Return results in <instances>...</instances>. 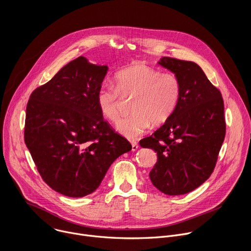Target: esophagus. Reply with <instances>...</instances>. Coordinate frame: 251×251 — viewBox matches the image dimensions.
<instances>
[{
	"mask_svg": "<svg viewBox=\"0 0 251 251\" xmlns=\"http://www.w3.org/2000/svg\"><path fill=\"white\" fill-rule=\"evenodd\" d=\"M131 145H132V151H137V149L139 148L138 143L136 141H131Z\"/></svg>",
	"mask_w": 251,
	"mask_h": 251,
	"instance_id": "34e87169",
	"label": "esophagus"
}]
</instances>
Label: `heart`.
Returning a JSON list of instances; mask_svg holds the SVG:
<instances>
[{
    "mask_svg": "<svg viewBox=\"0 0 251 251\" xmlns=\"http://www.w3.org/2000/svg\"><path fill=\"white\" fill-rule=\"evenodd\" d=\"M114 82L115 86L103 84L99 87L96 104L106 120L115 122L120 115V97L134 96L131 103L133 113L116 125L117 131L129 139L146 132L152 122L160 125L169 120L181 98V81L175 74H161L146 64L120 70Z\"/></svg>",
    "mask_w": 251,
    "mask_h": 251,
    "instance_id": "1",
    "label": "heart"
}]
</instances>
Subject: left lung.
Segmentation results:
<instances>
[{"label":"left lung","instance_id":"obj_1","mask_svg":"<svg viewBox=\"0 0 251 251\" xmlns=\"http://www.w3.org/2000/svg\"><path fill=\"white\" fill-rule=\"evenodd\" d=\"M158 64L180 79L181 98L169 120L140 146L157 153L152 184L169 196L185 195L204 183L216 166L226 136L224 100L197 63L165 56Z\"/></svg>","mask_w":251,"mask_h":251}]
</instances>
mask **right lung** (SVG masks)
<instances>
[{
    "label": "right lung",
    "mask_w": 251,
    "mask_h": 251,
    "mask_svg": "<svg viewBox=\"0 0 251 251\" xmlns=\"http://www.w3.org/2000/svg\"><path fill=\"white\" fill-rule=\"evenodd\" d=\"M107 70L79 56L29 96L25 145L43 180L63 196L92 194L111 164L132 149L96 104Z\"/></svg>",
    "instance_id": "obj_1"
}]
</instances>
